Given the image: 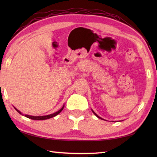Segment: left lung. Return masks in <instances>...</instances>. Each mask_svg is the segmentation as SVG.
<instances>
[{
	"instance_id": "left-lung-1",
	"label": "left lung",
	"mask_w": 157,
	"mask_h": 157,
	"mask_svg": "<svg viewBox=\"0 0 157 157\" xmlns=\"http://www.w3.org/2000/svg\"><path fill=\"white\" fill-rule=\"evenodd\" d=\"M92 112H93V113H94V115H96V117H98V118H99V119H102V120H104V119H103L102 118H101V117H99V116H98V115L97 114H96V113H95L94 112V111H92Z\"/></svg>"
}]
</instances>
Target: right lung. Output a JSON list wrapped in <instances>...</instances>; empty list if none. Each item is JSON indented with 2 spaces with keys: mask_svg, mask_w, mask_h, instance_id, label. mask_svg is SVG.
<instances>
[{
  "mask_svg": "<svg viewBox=\"0 0 157 157\" xmlns=\"http://www.w3.org/2000/svg\"><path fill=\"white\" fill-rule=\"evenodd\" d=\"M14 108H15V109L16 110V111L19 113V114L22 115V113L20 112L19 110L17 109L15 107H14ZM63 108H64V105H63V107L60 110H59L58 111H56V112H55L54 113H52V114L48 115H44V116H32V115H24V116L25 117H28L29 119H33V120H44V119H50V118L54 117L57 115L59 113H60L63 111Z\"/></svg>",
  "mask_w": 157,
  "mask_h": 157,
  "instance_id": "obj_1",
  "label": "right lung"
}]
</instances>
